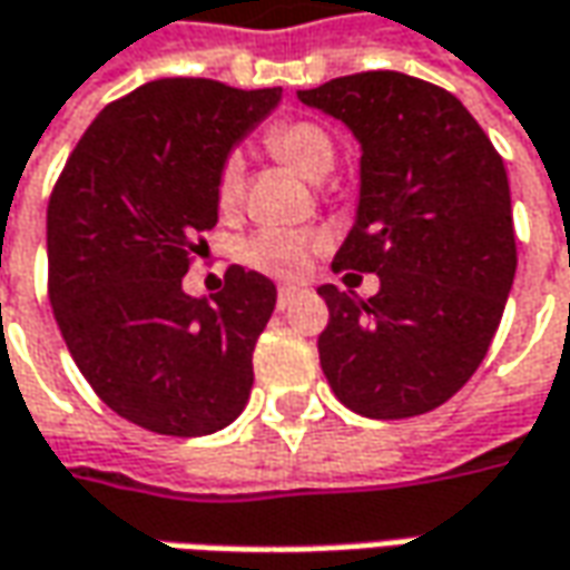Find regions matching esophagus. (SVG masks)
I'll return each mask as SVG.
<instances>
[{
  "instance_id": "obj_1",
  "label": "esophagus",
  "mask_w": 570,
  "mask_h": 570,
  "mask_svg": "<svg viewBox=\"0 0 570 570\" xmlns=\"http://www.w3.org/2000/svg\"><path fill=\"white\" fill-rule=\"evenodd\" d=\"M296 296H299V289H296V286H281V289H277V308H286V305L293 303Z\"/></svg>"
}]
</instances>
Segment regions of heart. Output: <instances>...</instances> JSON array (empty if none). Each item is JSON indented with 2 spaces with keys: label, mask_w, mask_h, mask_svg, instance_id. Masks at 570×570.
Listing matches in <instances>:
<instances>
[{
  "label": "heart",
  "mask_w": 570,
  "mask_h": 570,
  "mask_svg": "<svg viewBox=\"0 0 570 570\" xmlns=\"http://www.w3.org/2000/svg\"><path fill=\"white\" fill-rule=\"evenodd\" d=\"M265 148L284 160L293 169H299L308 179H322L334 167V138L331 131L315 122V119H277L265 128L262 135ZM243 188H246V164L239 154H226L217 169V207L220 210H236L243 202ZM324 233L318 229H286V226H267L258 229L255 236H248L243 246V262L262 274L271 277H296L303 274L308 258L324 248Z\"/></svg>",
  "instance_id": "heart-1"
}]
</instances>
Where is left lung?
<instances>
[{
  "label": "left lung",
  "mask_w": 570,
  "mask_h": 570,
  "mask_svg": "<svg viewBox=\"0 0 570 570\" xmlns=\"http://www.w3.org/2000/svg\"><path fill=\"white\" fill-rule=\"evenodd\" d=\"M299 100L363 145L360 217L331 267L382 281L368 299L318 289L324 379L368 420L429 413L480 368L514 284L501 154L451 90L403 71L344 75Z\"/></svg>",
  "instance_id": "obj_1"
}]
</instances>
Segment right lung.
I'll return each instance as SVG.
<instances>
[{"instance_id":"1","label":"right lung","mask_w":570,"mask_h":570,"mask_svg":"<svg viewBox=\"0 0 570 570\" xmlns=\"http://www.w3.org/2000/svg\"><path fill=\"white\" fill-rule=\"evenodd\" d=\"M281 88L157 78L100 109L47 207L50 303L71 360L112 413L195 439L243 413L274 284L233 265L224 289L183 277L217 224V169Z\"/></svg>"}]
</instances>
